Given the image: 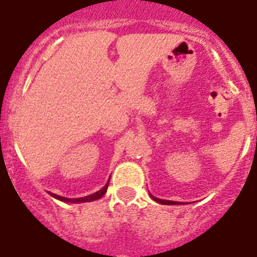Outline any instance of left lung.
I'll use <instances>...</instances> for the list:
<instances>
[{
    "label": "left lung",
    "mask_w": 257,
    "mask_h": 257,
    "mask_svg": "<svg viewBox=\"0 0 257 257\" xmlns=\"http://www.w3.org/2000/svg\"><path fill=\"white\" fill-rule=\"evenodd\" d=\"M152 198L154 199L156 202H158V203H161V205H180V203H175L174 201H165V199H160V198H156V197L151 196Z\"/></svg>",
    "instance_id": "left-lung-1"
}]
</instances>
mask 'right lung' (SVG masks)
I'll return each mask as SVG.
<instances>
[{"mask_svg": "<svg viewBox=\"0 0 257 257\" xmlns=\"http://www.w3.org/2000/svg\"><path fill=\"white\" fill-rule=\"evenodd\" d=\"M108 184L109 181L106 183L105 187L103 189H100L99 192L94 193V194H90L87 197H81V198H65V197H60V196H56V194H51L54 198L59 199V201H63V202H72V203H81V202H91V201H96V199L101 198L106 193V189H108Z\"/></svg>", "mask_w": 257, "mask_h": 257, "instance_id": "add662e5", "label": "right lung"}]
</instances>
